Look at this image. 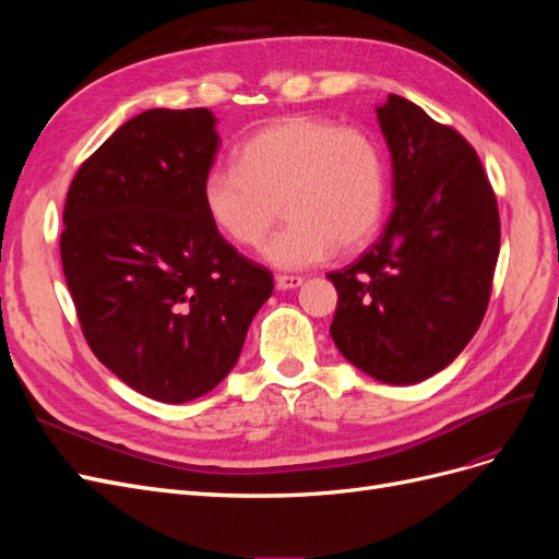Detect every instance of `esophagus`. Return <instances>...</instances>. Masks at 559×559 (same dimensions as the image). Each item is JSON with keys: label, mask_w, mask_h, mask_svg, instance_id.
<instances>
[{"label": "esophagus", "mask_w": 559, "mask_h": 559, "mask_svg": "<svg viewBox=\"0 0 559 559\" xmlns=\"http://www.w3.org/2000/svg\"><path fill=\"white\" fill-rule=\"evenodd\" d=\"M275 284H277V289H296V286L302 284V277H298V275H277Z\"/></svg>", "instance_id": "34e87169"}]
</instances>
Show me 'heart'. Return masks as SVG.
I'll use <instances>...</instances> for the list:
<instances>
[{
  "mask_svg": "<svg viewBox=\"0 0 559 559\" xmlns=\"http://www.w3.org/2000/svg\"><path fill=\"white\" fill-rule=\"evenodd\" d=\"M214 228L240 249H259L282 212L289 218L265 247L267 261L300 270L354 251L378 233L386 167L373 134L324 116H284L240 146L238 167L214 165L202 179Z\"/></svg>",
  "mask_w": 559,
  "mask_h": 559,
  "instance_id": "heart-1",
  "label": "heart"
}]
</instances>
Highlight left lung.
Masks as SVG:
<instances>
[{
    "instance_id": "obj_1",
    "label": "left lung",
    "mask_w": 559,
    "mask_h": 559,
    "mask_svg": "<svg viewBox=\"0 0 559 559\" xmlns=\"http://www.w3.org/2000/svg\"><path fill=\"white\" fill-rule=\"evenodd\" d=\"M392 154L394 212L359 261L326 277L331 337L386 384H415L456 359L487 312L499 259L497 195L460 132L411 99L378 107Z\"/></svg>"
}]
</instances>
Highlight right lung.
Here are the masks:
<instances>
[{
	"label": "right lung",
	"mask_w": 559,
	"mask_h": 559,
	"mask_svg": "<svg viewBox=\"0 0 559 559\" xmlns=\"http://www.w3.org/2000/svg\"><path fill=\"white\" fill-rule=\"evenodd\" d=\"M218 151L207 109H148L83 160L67 191L60 259L95 357L163 403L222 382L273 273L214 228L200 189Z\"/></svg>",
	"instance_id": "add662e5"
}]
</instances>
